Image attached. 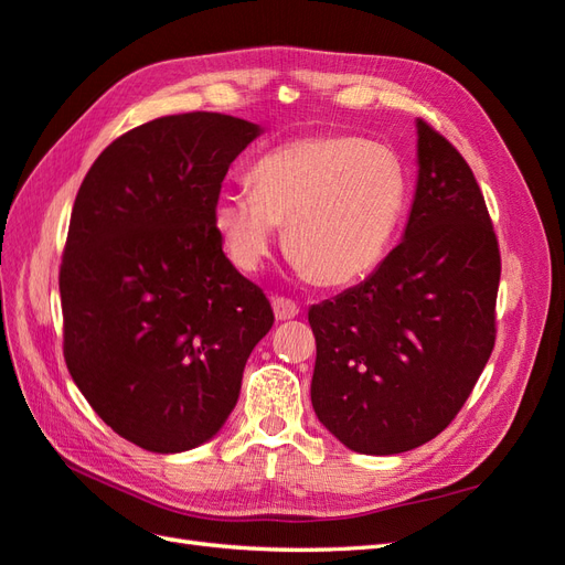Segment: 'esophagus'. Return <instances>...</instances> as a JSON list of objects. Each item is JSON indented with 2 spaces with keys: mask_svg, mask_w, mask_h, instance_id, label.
<instances>
[{
  "mask_svg": "<svg viewBox=\"0 0 565 565\" xmlns=\"http://www.w3.org/2000/svg\"><path fill=\"white\" fill-rule=\"evenodd\" d=\"M273 311H276L278 320H292L299 316V306L287 297H276L273 299Z\"/></svg>",
  "mask_w": 565,
  "mask_h": 565,
  "instance_id": "esophagus-1",
  "label": "esophagus"
}]
</instances>
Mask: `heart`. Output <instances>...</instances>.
Returning <instances> with one entry per match:
<instances>
[{
  "label": "heart",
  "mask_w": 565,
  "mask_h": 565,
  "mask_svg": "<svg viewBox=\"0 0 565 565\" xmlns=\"http://www.w3.org/2000/svg\"><path fill=\"white\" fill-rule=\"evenodd\" d=\"M254 188L221 193L214 226L231 262L259 270L287 224V249L303 276L349 285L391 249L407 210L396 152L347 134L303 136L268 150Z\"/></svg>",
  "instance_id": "1"
}]
</instances>
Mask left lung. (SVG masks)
<instances>
[{
    "instance_id": "8db88e82",
    "label": "left lung",
    "mask_w": 565,
    "mask_h": 565,
    "mask_svg": "<svg viewBox=\"0 0 565 565\" xmlns=\"http://www.w3.org/2000/svg\"><path fill=\"white\" fill-rule=\"evenodd\" d=\"M417 193L401 245L372 276L313 303L311 403L347 448L398 455L436 438L494 347L500 245L459 150L417 122Z\"/></svg>"
}]
</instances>
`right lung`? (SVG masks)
<instances>
[{
    "mask_svg": "<svg viewBox=\"0 0 565 565\" xmlns=\"http://www.w3.org/2000/svg\"><path fill=\"white\" fill-rule=\"evenodd\" d=\"M256 134L221 113L158 117L115 139L77 191L58 276L65 365L143 450L210 440L276 320L214 226L221 183Z\"/></svg>",
    "mask_w": 565,
    "mask_h": 565,
    "instance_id": "right-lung-1",
    "label": "right lung"
}]
</instances>
